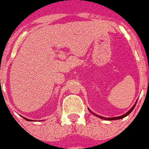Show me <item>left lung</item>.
<instances>
[{"instance_id":"obj_1","label":"left lung","mask_w":149,"mask_h":149,"mask_svg":"<svg viewBox=\"0 0 149 149\" xmlns=\"http://www.w3.org/2000/svg\"><path fill=\"white\" fill-rule=\"evenodd\" d=\"M135 106H136V104H135V105L133 106V107H132V108H131L130 110V111H128V112H127V113H126V114H123V115H122V116L116 117V118H103V117H100V118H103V119H105V120H110V121H111V120L121 119V118H125V117H126V116H127V115H129V114H130L131 112H132V111H133V109H134V107H135ZM97 117H99V115H97Z\"/></svg>"}]
</instances>
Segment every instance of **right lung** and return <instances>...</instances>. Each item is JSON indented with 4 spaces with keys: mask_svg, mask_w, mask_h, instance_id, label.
Listing matches in <instances>:
<instances>
[{
    "mask_svg": "<svg viewBox=\"0 0 149 149\" xmlns=\"http://www.w3.org/2000/svg\"><path fill=\"white\" fill-rule=\"evenodd\" d=\"M25 120H27V121H31L30 119H27V118H25Z\"/></svg>",
    "mask_w": 149,
    "mask_h": 149,
    "instance_id": "1",
    "label": "right lung"
}]
</instances>
